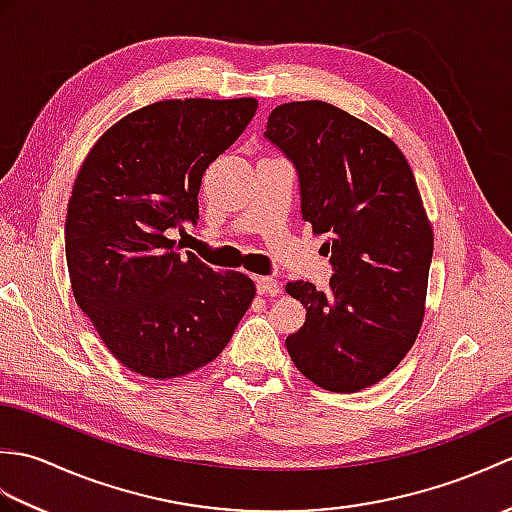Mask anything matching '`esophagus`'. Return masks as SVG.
Segmentation results:
<instances>
[{"label":"esophagus","mask_w":512,"mask_h":512,"mask_svg":"<svg viewBox=\"0 0 512 512\" xmlns=\"http://www.w3.org/2000/svg\"><path fill=\"white\" fill-rule=\"evenodd\" d=\"M279 281L275 277H257V292L266 297H277L279 295Z\"/></svg>","instance_id":"obj_1"}]
</instances>
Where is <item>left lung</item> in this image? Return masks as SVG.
I'll list each match as a JSON object with an SVG mask.
<instances>
[{
	"label": "left lung",
	"mask_w": 512,
	"mask_h": 512,
	"mask_svg": "<svg viewBox=\"0 0 512 512\" xmlns=\"http://www.w3.org/2000/svg\"><path fill=\"white\" fill-rule=\"evenodd\" d=\"M264 136L299 173L301 215L325 235L328 290L288 281L306 323L286 339L299 372L336 394L376 385L416 343L433 228L398 145L325 101L275 107Z\"/></svg>",
	"instance_id": "1"
}]
</instances>
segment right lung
<instances>
[{
  "instance_id": "right-lung-1",
  "label": "right lung",
  "mask_w": 512,
  "mask_h": 512,
  "mask_svg": "<svg viewBox=\"0 0 512 512\" xmlns=\"http://www.w3.org/2000/svg\"><path fill=\"white\" fill-rule=\"evenodd\" d=\"M257 112L246 99H171L127 114L74 180L65 259L79 306L132 372L167 380L215 361L255 299L253 279L178 253L169 228L198 222L206 167Z\"/></svg>"
}]
</instances>
